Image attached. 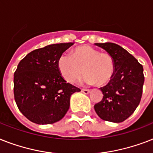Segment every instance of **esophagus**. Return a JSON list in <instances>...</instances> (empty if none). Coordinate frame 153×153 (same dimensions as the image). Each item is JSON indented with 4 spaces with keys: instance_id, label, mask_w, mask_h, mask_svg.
Wrapping results in <instances>:
<instances>
[{
    "instance_id": "obj_1",
    "label": "esophagus",
    "mask_w": 153,
    "mask_h": 153,
    "mask_svg": "<svg viewBox=\"0 0 153 153\" xmlns=\"http://www.w3.org/2000/svg\"><path fill=\"white\" fill-rule=\"evenodd\" d=\"M82 92L83 94H89L90 90H89V89H82Z\"/></svg>"
}]
</instances>
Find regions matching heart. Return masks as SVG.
<instances>
[{
  "mask_svg": "<svg viewBox=\"0 0 153 153\" xmlns=\"http://www.w3.org/2000/svg\"><path fill=\"white\" fill-rule=\"evenodd\" d=\"M58 68L68 82L73 83L82 71L85 74L79 80L82 85H105L111 80L115 72V64L111 56L100 53L91 46L79 47L72 55L64 53L58 59Z\"/></svg>",
  "mask_w": 153,
  "mask_h": 153,
  "instance_id": "heart-1",
  "label": "heart"
}]
</instances>
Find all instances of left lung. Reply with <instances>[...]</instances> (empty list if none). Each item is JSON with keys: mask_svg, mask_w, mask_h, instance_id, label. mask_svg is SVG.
<instances>
[{"mask_svg": "<svg viewBox=\"0 0 153 153\" xmlns=\"http://www.w3.org/2000/svg\"><path fill=\"white\" fill-rule=\"evenodd\" d=\"M95 45L112 57L115 72L108 84L100 88L103 99L94 105V109L103 120L121 123L132 115L141 101L145 81L143 67L119 45L111 42Z\"/></svg>", "mask_w": 153, "mask_h": 153, "instance_id": "obj_1", "label": "left lung"}]
</instances>
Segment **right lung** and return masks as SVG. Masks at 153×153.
<instances>
[{"mask_svg": "<svg viewBox=\"0 0 153 153\" xmlns=\"http://www.w3.org/2000/svg\"><path fill=\"white\" fill-rule=\"evenodd\" d=\"M73 42L48 45L28 53L14 74V97L19 111L34 123L52 124L64 118L71 97L81 91L67 83L58 68L59 56Z\"/></svg>", "mask_w": 153, "mask_h": 153, "instance_id": "1", "label": "right lung"}]
</instances>
